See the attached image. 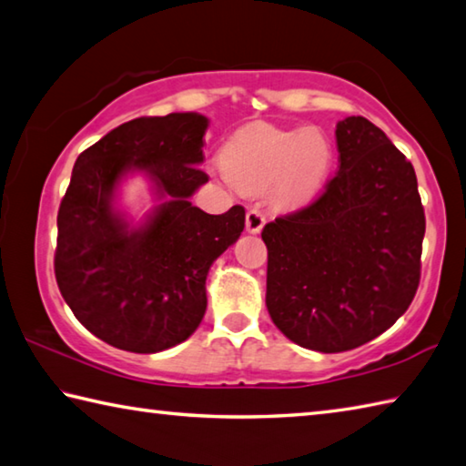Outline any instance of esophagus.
<instances>
[{"mask_svg":"<svg viewBox=\"0 0 466 466\" xmlns=\"http://www.w3.org/2000/svg\"><path fill=\"white\" fill-rule=\"evenodd\" d=\"M262 226H265V214H262L260 209L252 208L247 211V230L250 234H258L262 230Z\"/></svg>","mask_w":466,"mask_h":466,"instance_id":"esophagus-1","label":"esophagus"}]
</instances>
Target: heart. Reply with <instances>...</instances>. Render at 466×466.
<instances>
[{"mask_svg":"<svg viewBox=\"0 0 466 466\" xmlns=\"http://www.w3.org/2000/svg\"><path fill=\"white\" fill-rule=\"evenodd\" d=\"M334 147L318 128H275L255 124L234 132L222 148L228 179L244 191L270 187L281 208H299L324 187Z\"/></svg>","mask_w":466,"mask_h":466,"instance_id":"obj_1","label":"heart"}]
</instances>
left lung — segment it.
<instances>
[{
    "mask_svg": "<svg viewBox=\"0 0 466 466\" xmlns=\"http://www.w3.org/2000/svg\"><path fill=\"white\" fill-rule=\"evenodd\" d=\"M338 171L309 206L262 228L267 309L303 349L344 352L383 334L420 285L426 216L416 171L362 116L336 126Z\"/></svg>",
    "mask_w": 466,
    "mask_h": 466,
    "instance_id": "left-lung-1",
    "label": "left lung"
}]
</instances>
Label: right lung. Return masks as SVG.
I'll use <instances>...</instances> for the list:
<instances>
[{
  "label": "right lung",
  "instance_id": "obj_1",
  "mask_svg": "<svg viewBox=\"0 0 466 466\" xmlns=\"http://www.w3.org/2000/svg\"><path fill=\"white\" fill-rule=\"evenodd\" d=\"M208 117H137L83 150L56 216L55 277L63 299L99 340L152 354L196 332L204 319L208 270L244 230V208L211 216L189 198L209 177ZM128 170H145L166 201L142 228L113 209Z\"/></svg>",
  "mask_w": 466,
  "mask_h": 466
}]
</instances>
